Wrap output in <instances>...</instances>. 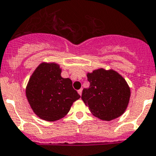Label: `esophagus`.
Segmentation results:
<instances>
[{
	"mask_svg": "<svg viewBox=\"0 0 156 156\" xmlns=\"http://www.w3.org/2000/svg\"><path fill=\"white\" fill-rule=\"evenodd\" d=\"M78 94L80 95V96H82V89H80L79 90H78Z\"/></svg>",
	"mask_w": 156,
	"mask_h": 156,
	"instance_id": "esophagus-1",
	"label": "esophagus"
}]
</instances>
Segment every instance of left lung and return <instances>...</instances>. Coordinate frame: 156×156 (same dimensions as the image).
Listing matches in <instances>:
<instances>
[{
  "label": "left lung",
  "instance_id": "1",
  "mask_svg": "<svg viewBox=\"0 0 156 156\" xmlns=\"http://www.w3.org/2000/svg\"><path fill=\"white\" fill-rule=\"evenodd\" d=\"M90 85L82 99L93 115L104 121L121 116L128 106L130 89L126 80L113 70L101 68L87 74Z\"/></svg>",
  "mask_w": 156,
  "mask_h": 156
}]
</instances>
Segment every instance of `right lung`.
Returning <instances> with one entry per match:
<instances>
[{"mask_svg": "<svg viewBox=\"0 0 156 156\" xmlns=\"http://www.w3.org/2000/svg\"><path fill=\"white\" fill-rule=\"evenodd\" d=\"M31 108L40 119L53 122L64 117L80 95L70 78L61 77L56 63H42L34 71L26 89Z\"/></svg>", "mask_w": 156, "mask_h": 156, "instance_id": "1", "label": "right lung"}]
</instances>
